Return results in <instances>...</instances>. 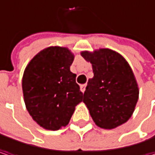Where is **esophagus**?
<instances>
[{
  "instance_id": "34e87169",
  "label": "esophagus",
  "mask_w": 155,
  "mask_h": 155,
  "mask_svg": "<svg viewBox=\"0 0 155 155\" xmlns=\"http://www.w3.org/2000/svg\"><path fill=\"white\" fill-rule=\"evenodd\" d=\"M81 92L82 93H84V91H85V90H86V84H82V85H81Z\"/></svg>"
}]
</instances>
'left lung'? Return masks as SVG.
<instances>
[{
	"instance_id": "1",
	"label": "left lung",
	"mask_w": 155,
	"mask_h": 155,
	"mask_svg": "<svg viewBox=\"0 0 155 155\" xmlns=\"http://www.w3.org/2000/svg\"><path fill=\"white\" fill-rule=\"evenodd\" d=\"M81 55L91 64L94 74L88 81L83 103L95 124L112 130L127 122L139 95L130 65L120 53L110 49L84 50Z\"/></svg>"
}]
</instances>
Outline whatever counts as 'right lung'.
Masks as SVG:
<instances>
[{
  "instance_id": "obj_1",
  "label": "right lung",
  "mask_w": 155,
  "mask_h": 155,
  "mask_svg": "<svg viewBox=\"0 0 155 155\" xmlns=\"http://www.w3.org/2000/svg\"><path fill=\"white\" fill-rule=\"evenodd\" d=\"M74 53L66 47L41 50L26 65L22 78L25 107L41 128L58 130L65 127L82 101V92L70 71Z\"/></svg>"
}]
</instances>
